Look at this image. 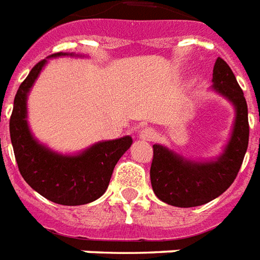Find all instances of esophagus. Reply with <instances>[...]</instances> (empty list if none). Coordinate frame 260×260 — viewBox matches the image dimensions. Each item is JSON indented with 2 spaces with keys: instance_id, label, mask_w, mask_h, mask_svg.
<instances>
[{
  "instance_id": "esophagus-1",
  "label": "esophagus",
  "mask_w": 260,
  "mask_h": 260,
  "mask_svg": "<svg viewBox=\"0 0 260 260\" xmlns=\"http://www.w3.org/2000/svg\"><path fill=\"white\" fill-rule=\"evenodd\" d=\"M155 130L154 128H151V127H145V128H141L139 133V137L141 140H144V141H152V140L155 139Z\"/></svg>"
}]
</instances>
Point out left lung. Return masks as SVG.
<instances>
[{"mask_svg": "<svg viewBox=\"0 0 260 260\" xmlns=\"http://www.w3.org/2000/svg\"><path fill=\"white\" fill-rule=\"evenodd\" d=\"M211 89L225 98L235 110L230 140L221 154L209 161L190 159L165 145H152L151 185L156 198L164 203L175 207L209 203L231 186L242 165L249 141L248 106L235 75L220 57L213 68Z\"/></svg>", "mask_w": 260, "mask_h": 260, "instance_id": "obj_1", "label": "left lung"}]
</instances>
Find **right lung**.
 <instances>
[{
	"label": "right lung",
	"instance_id": "obj_1",
	"mask_svg": "<svg viewBox=\"0 0 260 260\" xmlns=\"http://www.w3.org/2000/svg\"><path fill=\"white\" fill-rule=\"evenodd\" d=\"M82 57L74 53H56L38 62L16 92L9 120L11 141L22 178L39 194L53 203L81 206L99 199L108 189L113 169L133 139L124 136L98 141L77 154H61L42 144L27 123V96L35 81L50 58Z\"/></svg>",
	"mask_w": 260,
	"mask_h": 260
}]
</instances>
